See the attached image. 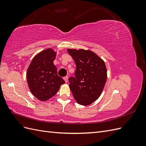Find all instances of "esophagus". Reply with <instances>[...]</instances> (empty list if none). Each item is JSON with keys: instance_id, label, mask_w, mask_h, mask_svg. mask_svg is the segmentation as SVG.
Listing matches in <instances>:
<instances>
[{"instance_id": "1", "label": "esophagus", "mask_w": 146, "mask_h": 146, "mask_svg": "<svg viewBox=\"0 0 146 146\" xmlns=\"http://www.w3.org/2000/svg\"><path fill=\"white\" fill-rule=\"evenodd\" d=\"M63 79L64 80L66 83H68V76H66V77H63Z\"/></svg>"}]
</instances>
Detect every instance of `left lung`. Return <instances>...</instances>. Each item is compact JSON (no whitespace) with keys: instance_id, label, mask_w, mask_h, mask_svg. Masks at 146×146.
Segmentation results:
<instances>
[{"instance_id":"obj_1","label":"left lung","mask_w":146,"mask_h":146,"mask_svg":"<svg viewBox=\"0 0 146 146\" xmlns=\"http://www.w3.org/2000/svg\"><path fill=\"white\" fill-rule=\"evenodd\" d=\"M76 65L75 77L69 78V88L77 102L89 105L100 96L107 80V68L102 59L90 50L67 49Z\"/></svg>"}]
</instances>
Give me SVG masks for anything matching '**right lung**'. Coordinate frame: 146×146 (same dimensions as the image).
Wrapping results in <instances>:
<instances>
[{
  "mask_svg": "<svg viewBox=\"0 0 146 146\" xmlns=\"http://www.w3.org/2000/svg\"><path fill=\"white\" fill-rule=\"evenodd\" d=\"M56 52L48 48L39 52L31 61L27 72V80L32 94L41 101H46L55 95L63 79L57 75L54 64Z\"/></svg>",
  "mask_w": 146,
  "mask_h": 146,
  "instance_id": "obj_1",
  "label": "right lung"
}]
</instances>
